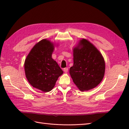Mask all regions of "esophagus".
I'll use <instances>...</instances> for the list:
<instances>
[{"label":"esophagus","mask_w":129,"mask_h":129,"mask_svg":"<svg viewBox=\"0 0 129 129\" xmlns=\"http://www.w3.org/2000/svg\"><path fill=\"white\" fill-rule=\"evenodd\" d=\"M63 70H64V72H65V73H68V68H64V69H63Z\"/></svg>","instance_id":"obj_1"}]
</instances>
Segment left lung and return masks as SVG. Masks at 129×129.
<instances>
[{
	"label": "left lung",
	"mask_w": 129,
	"mask_h": 129,
	"mask_svg": "<svg viewBox=\"0 0 129 129\" xmlns=\"http://www.w3.org/2000/svg\"><path fill=\"white\" fill-rule=\"evenodd\" d=\"M73 52L74 65L69 71L73 82L81 91L94 88L102 81L105 73L102 55L91 43L84 39Z\"/></svg>",
	"instance_id": "8db88e82"
}]
</instances>
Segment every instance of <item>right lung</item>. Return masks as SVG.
Returning <instances> with one entry per match:
<instances>
[{
	"mask_svg": "<svg viewBox=\"0 0 129 129\" xmlns=\"http://www.w3.org/2000/svg\"><path fill=\"white\" fill-rule=\"evenodd\" d=\"M53 50L54 45L50 41L41 40L30 51L24 64L29 83L44 92L51 90L63 73L57 63L52 59Z\"/></svg>",
	"mask_w": 129,
	"mask_h": 129,
	"instance_id": "right-lung-1",
	"label": "right lung"
}]
</instances>
